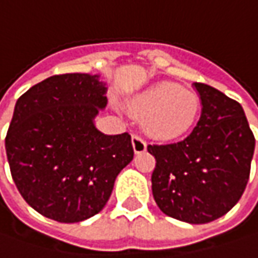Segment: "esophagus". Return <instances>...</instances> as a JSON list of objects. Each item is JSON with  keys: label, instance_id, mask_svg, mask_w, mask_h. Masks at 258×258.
<instances>
[{"label": "esophagus", "instance_id": "esophagus-1", "mask_svg": "<svg viewBox=\"0 0 258 258\" xmlns=\"http://www.w3.org/2000/svg\"><path fill=\"white\" fill-rule=\"evenodd\" d=\"M131 143H133V148H134V153H136V154H141V153H144V151H146L147 144L141 136H138V134H133Z\"/></svg>", "mask_w": 258, "mask_h": 258}]
</instances>
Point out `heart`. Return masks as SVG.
<instances>
[{"label": "heart", "instance_id": "obj_1", "mask_svg": "<svg viewBox=\"0 0 258 258\" xmlns=\"http://www.w3.org/2000/svg\"><path fill=\"white\" fill-rule=\"evenodd\" d=\"M199 94L171 81H160L130 100L131 112L143 120L151 137L175 140L185 136L199 118Z\"/></svg>", "mask_w": 258, "mask_h": 258}]
</instances>
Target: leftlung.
I'll return each mask as SVG.
<instances>
[{"label":"left lung","instance_id":"left-lung-1","mask_svg":"<svg viewBox=\"0 0 258 258\" xmlns=\"http://www.w3.org/2000/svg\"><path fill=\"white\" fill-rule=\"evenodd\" d=\"M201 117L187 138L151 144V188L160 210L180 221L206 224L241 199L254 154L253 131L243 107L207 84L194 83Z\"/></svg>","mask_w":258,"mask_h":258}]
</instances>
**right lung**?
<instances>
[{
    "label": "right lung",
    "instance_id": "right-lung-1",
    "mask_svg": "<svg viewBox=\"0 0 258 258\" xmlns=\"http://www.w3.org/2000/svg\"><path fill=\"white\" fill-rule=\"evenodd\" d=\"M90 74L52 76L15 104L5 137L13 180L44 217L78 223L100 213L114 181L134 157L131 136H107L94 118L107 87Z\"/></svg>",
    "mask_w": 258,
    "mask_h": 258
}]
</instances>
